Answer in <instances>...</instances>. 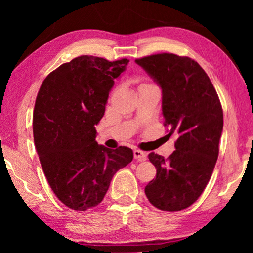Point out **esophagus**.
<instances>
[{
  "label": "esophagus",
  "mask_w": 253,
  "mask_h": 253,
  "mask_svg": "<svg viewBox=\"0 0 253 253\" xmlns=\"http://www.w3.org/2000/svg\"><path fill=\"white\" fill-rule=\"evenodd\" d=\"M133 157H134V159H137V160L143 161V160H145V159H146V154H145L144 152L140 151V150H134L133 151Z\"/></svg>",
  "instance_id": "obj_1"
}]
</instances>
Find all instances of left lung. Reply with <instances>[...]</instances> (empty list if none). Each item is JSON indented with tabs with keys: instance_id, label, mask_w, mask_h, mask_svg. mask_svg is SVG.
<instances>
[{
	"instance_id": "1",
	"label": "left lung",
	"mask_w": 253,
	"mask_h": 253,
	"mask_svg": "<svg viewBox=\"0 0 253 253\" xmlns=\"http://www.w3.org/2000/svg\"><path fill=\"white\" fill-rule=\"evenodd\" d=\"M136 63L161 87L168 136H178L176 150L167 159L148 154L157 177L145 186V193L159 210H184L199 198L215 167L222 107L209 76L192 58L164 53L138 58Z\"/></svg>"
}]
</instances>
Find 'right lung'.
Wrapping results in <instances>:
<instances>
[{
  "label": "right lung",
  "instance_id": "1",
  "mask_svg": "<svg viewBox=\"0 0 253 253\" xmlns=\"http://www.w3.org/2000/svg\"><path fill=\"white\" fill-rule=\"evenodd\" d=\"M129 60L76 57L44 79L33 112V137L48 183L65 206L86 211L102 202L113 176L133 159L131 148L96 143L114 79Z\"/></svg>",
  "mask_w": 253,
  "mask_h": 253
}]
</instances>
